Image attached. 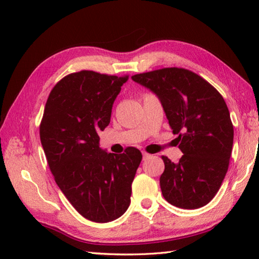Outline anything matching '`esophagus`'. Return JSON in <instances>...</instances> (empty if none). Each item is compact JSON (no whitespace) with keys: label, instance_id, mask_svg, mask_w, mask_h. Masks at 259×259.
I'll list each match as a JSON object with an SVG mask.
<instances>
[{"label":"esophagus","instance_id":"34e87169","mask_svg":"<svg viewBox=\"0 0 259 259\" xmlns=\"http://www.w3.org/2000/svg\"><path fill=\"white\" fill-rule=\"evenodd\" d=\"M150 156H151V154H148V153H146V152H143V160H146Z\"/></svg>","mask_w":259,"mask_h":259}]
</instances>
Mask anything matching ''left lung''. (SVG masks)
I'll use <instances>...</instances> for the list:
<instances>
[{
  "label": "left lung",
  "mask_w": 259,
  "mask_h": 259,
  "mask_svg": "<svg viewBox=\"0 0 259 259\" xmlns=\"http://www.w3.org/2000/svg\"><path fill=\"white\" fill-rule=\"evenodd\" d=\"M131 78L160 99L184 154L178 163L162 156L163 198L183 209L208 204L224 181L233 147V124L224 98L185 68L156 69Z\"/></svg>",
  "instance_id": "obj_1"
}]
</instances>
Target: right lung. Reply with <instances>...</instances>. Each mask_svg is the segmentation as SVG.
Segmentation results:
<instances>
[{
  "label": "right lung",
  "instance_id": "1",
  "mask_svg": "<svg viewBox=\"0 0 259 259\" xmlns=\"http://www.w3.org/2000/svg\"><path fill=\"white\" fill-rule=\"evenodd\" d=\"M128 76L81 71L65 76L47 100L40 138L57 185L83 217L108 223L130 204L142 153L114 154L99 147L98 131L111 121L114 100Z\"/></svg>",
  "mask_w": 259,
  "mask_h": 259
}]
</instances>
